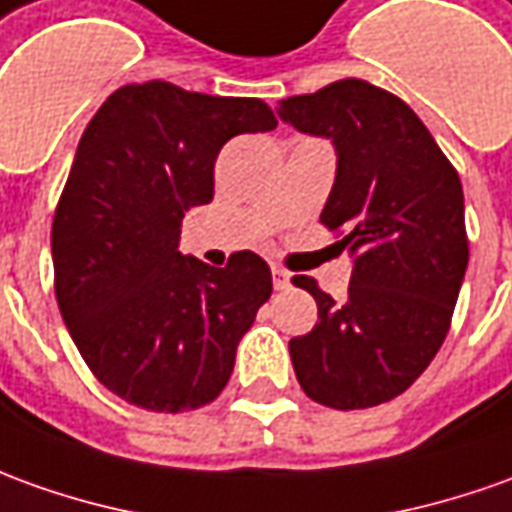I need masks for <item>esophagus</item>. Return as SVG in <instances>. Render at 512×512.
Returning a JSON list of instances; mask_svg holds the SVG:
<instances>
[{
	"label": "esophagus",
	"mask_w": 512,
	"mask_h": 512,
	"mask_svg": "<svg viewBox=\"0 0 512 512\" xmlns=\"http://www.w3.org/2000/svg\"><path fill=\"white\" fill-rule=\"evenodd\" d=\"M273 284H276V290H287L290 287V273L281 270V267H273Z\"/></svg>",
	"instance_id": "1"
}]
</instances>
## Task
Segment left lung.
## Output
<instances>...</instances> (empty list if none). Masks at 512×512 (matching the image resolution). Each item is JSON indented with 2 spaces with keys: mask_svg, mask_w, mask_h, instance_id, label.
<instances>
[{
  "mask_svg": "<svg viewBox=\"0 0 512 512\" xmlns=\"http://www.w3.org/2000/svg\"><path fill=\"white\" fill-rule=\"evenodd\" d=\"M278 116L337 150L320 222L354 256L348 298L315 278V329L290 340L303 393L331 410L401 396L446 340L468 267L463 183L432 133L396 94L348 77L278 102Z\"/></svg>",
  "mask_w": 512,
  "mask_h": 512,
  "instance_id": "8db88e82",
  "label": "left lung"
}]
</instances>
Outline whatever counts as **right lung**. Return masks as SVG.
Segmentation results:
<instances>
[{"mask_svg":"<svg viewBox=\"0 0 512 512\" xmlns=\"http://www.w3.org/2000/svg\"><path fill=\"white\" fill-rule=\"evenodd\" d=\"M276 125L256 97L150 80L116 88L83 130L52 220L55 298L91 373L128 404L197 410L231 379L273 276L250 250L225 267L183 256L181 220L211 203L222 144Z\"/></svg>","mask_w":512,"mask_h":512,"instance_id":"add662e5","label":"right lung"}]
</instances>
